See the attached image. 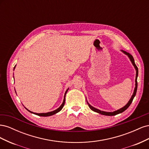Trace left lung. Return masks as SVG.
Listing matches in <instances>:
<instances>
[{
	"instance_id": "obj_1",
	"label": "left lung",
	"mask_w": 149,
	"mask_h": 149,
	"mask_svg": "<svg viewBox=\"0 0 149 149\" xmlns=\"http://www.w3.org/2000/svg\"><path fill=\"white\" fill-rule=\"evenodd\" d=\"M123 52L125 54H126V55H128V56H129V58H130V61H131V62L132 63L133 65H134V67H135V68H136V88H135L134 92V93H133V95L132 96L131 98H130V100H129V101L128 102V103H127V104H126L124 107H123V108H121V109H119V110H118V111H114V112H104V111H100V110H99V109H96V108H94V107H93V106H91V105L89 104V103L87 102L90 109H91L92 111H94V112H97V113H100V114H101L106 115V116H115V115H116V114H119V113H121V112H124L125 110L127 109V108L129 107V106L130 105V104L132 103V101H133V100H134V98L135 96H136V93H137V76H138V68H137V66H136V65L135 64V62H134V60L133 56H132L131 55H130V53H127V52H125V51H123Z\"/></svg>"
}]
</instances>
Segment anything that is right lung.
<instances>
[{
	"label": "right lung",
	"instance_id": "right-lung-1",
	"mask_svg": "<svg viewBox=\"0 0 149 149\" xmlns=\"http://www.w3.org/2000/svg\"><path fill=\"white\" fill-rule=\"evenodd\" d=\"M68 89L66 90V91L65 92V98H64L63 102V103H62V104L60 106V107L59 108H58L57 109H56V110H55V111H52V112H47V113H33V112H32L31 111L28 110L27 109H26V110H28L29 112H31V113H33V114H36V115H38V116H39L47 117V116H52V115H53V114H55L57 113V112L60 111L62 109V108L63 107V106H64V105H65V95H66V93H67V91H68Z\"/></svg>",
	"mask_w": 149,
	"mask_h": 149
}]
</instances>
